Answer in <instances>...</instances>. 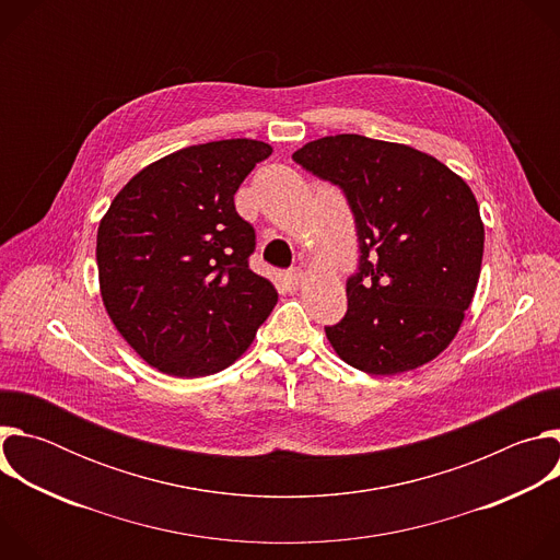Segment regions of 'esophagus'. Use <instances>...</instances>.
<instances>
[{"label": "esophagus", "mask_w": 560, "mask_h": 560, "mask_svg": "<svg viewBox=\"0 0 560 560\" xmlns=\"http://www.w3.org/2000/svg\"><path fill=\"white\" fill-rule=\"evenodd\" d=\"M283 283H285L288 290H299L301 283H303V270H290V272H285Z\"/></svg>", "instance_id": "1"}]
</instances>
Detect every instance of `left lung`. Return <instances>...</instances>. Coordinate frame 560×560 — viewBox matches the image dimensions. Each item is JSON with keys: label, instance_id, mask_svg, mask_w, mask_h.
I'll list each match as a JSON object with an SVG mask.
<instances>
[{"label": "left lung", "instance_id": "8db88e82", "mask_svg": "<svg viewBox=\"0 0 560 560\" xmlns=\"http://www.w3.org/2000/svg\"><path fill=\"white\" fill-rule=\"evenodd\" d=\"M292 159L341 186L357 221L348 314L326 328L339 359L372 376L436 359L481 275L486 228L471 188L428 152L363 135L307 141Z\"/></svg>", "mask_w": 560, "mask_h": 560}]
</instances>
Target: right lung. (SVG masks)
I'll return each instance as SVG.
<instances>
[{"label":"right lung","instance_id":"obj_1","mask_svg":"<svg viewBox=\"0 0 560 560\" xmlns=\"http://www.w3.org/2000/svg\"><path fill=\"white\" fill-rule=\"evenodd\" d=\"M270 152L257 139L182 148L139 171L102 217V301L159 372L225 370L277 305L275 285L248 268L255 230L234 210V192Z\"/></svg>","mask_w":560,"mask_h":560}]
</instances>
